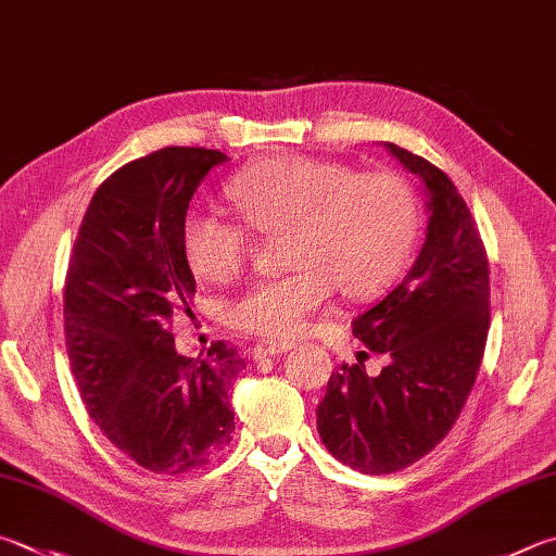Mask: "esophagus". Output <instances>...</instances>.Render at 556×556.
Wrapping results in <instances>:
<instances>
[{
    "instance_id": "1",
    "label": "esophagus",
    "mask_w": 556,
    "mask_h": 556,
    "mask_svg": "<svg viewBox=\"0 0 556 556\" xmlns=\"http://www.w3.org/2000/svg\"><path fill=\"white\" fill-rule=\"evenodd\" d=\"M291 348H294V342H271V340H262V342H257L255 348H252V355H255L257 359H260V357H275V355H285V352H289Z\"/></svg>"
}]
</instances>
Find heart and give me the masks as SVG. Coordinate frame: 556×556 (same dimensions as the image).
Here are the masks:
<instances>
[{"instance_id": "obj_1", "label": "heart", "mask_w": 556, "mask_h": 556, "mask_svg": "<svg viewBox=\"0 0 556 556\" xmlns=\"http://www.w3.org/2000/svg\"><path fill=\"white\" fill-rule=\"evenodd\" d=\"M248 224L281 230V277L257 279L230 301L236 328L294 340L330 304L336 285L352 299L375 296L413 250L418 211L406 181L389 173L355 175L348 165L308 155H277L243 169L228 187ZM181 250L197 277L226 281L243 267V226L189 211Z\"/></svg>"}]
</instances>
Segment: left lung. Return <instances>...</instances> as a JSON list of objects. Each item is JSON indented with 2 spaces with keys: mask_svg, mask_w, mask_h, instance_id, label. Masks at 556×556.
<instances>
[{
  "mask_svg": "<svg viewBox=\"0 0 556 556\" xmlns=\"http://www.w3.org/2000/svg\"><path fill=\"white\" fill-rule=\"evenodd\" d=\"M418 177L426 243L387 296L352 318V332L389 362L369 377L342 365L318 403V432L332 457L362 473H391L438 445L477 381L489 332V262L452 179L428 160L381 143Z\"/></svg>",
  "mask_w": 556,
  "mask_h": 556,
  "instance_id": "1",
  "label": "left lung"
}]
</instances>
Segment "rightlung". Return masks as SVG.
Here are the masks:
<instances>
[{
    "label": "right lung",
    "instance_id": "add662e5",
    "mask_svg": "<svg viewBox=\"0 0 556 556\" xmlns=\"http://www.w3.org/2000/svg\"><path fill=\"white\" fill-rule=\"evenodd\" d=\"M228 155L163 148L94 191L70 257L65 340L87 413L114 445L155 473L211 462L236 430L230 389L245 359L226 342L175 350L169 320L197 281L181 250L189 201Z\"/></svg>",
    "mask_w": 556,
    "mask_h": 556
}]
</instances>
